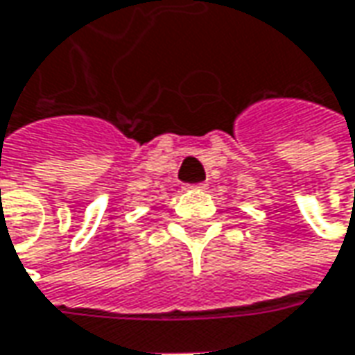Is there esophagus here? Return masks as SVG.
<instances>
[{
  "mask_svg": "<svg viewBox=\"0 0 355 355\" xmlns=\"http://www.w3.org/2000/svg\"><path fill=\"white\" fill-rule=\"evenodd\" d=\"M187 189H200V190H204V189H206V184H204V182H200V184H187Z\"/></svg>",
  "mask_w": 355,
  "mask_h": 355,
  "instance_id": "obj_1",
  "label": "esophagus"
}]
</instances>
